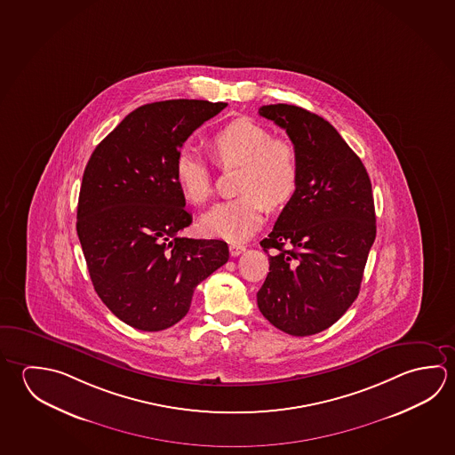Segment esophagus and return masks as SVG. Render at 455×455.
Here are the masks:
<instances>
[{
	"label": "esophagus",
	"mask_w": 455,
	"mask_h": 455,
	"mask_svg": "<svg viewBox=\"0 0 455 455\" xmlns=\"http://www.w3.org/2000/svg\"><path fill=\"white\" fill-rule=\"evenodd\" d=\"M246 251V246L243 244H236V243H231L230 244V254L233 257H238L239 254H243Z\"/></svg>",
	"instance_id": "esophagus-1"
}]
</instances>
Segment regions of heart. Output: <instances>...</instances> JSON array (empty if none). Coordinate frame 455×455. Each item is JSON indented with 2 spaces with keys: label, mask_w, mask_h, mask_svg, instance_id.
I'll return each instance as SVG.
<instances>
[{
  "label": "heart",
  "mask_w": 455,
  "mask_h": 455,
  "mask_svg": "<svg viewBox=\"0 0 455 455\" xmlns=\"http://www.w3.org/2000/svg\"><path fill=\"white\" fill-rule=\"evenodd\" d=\"M211 148L222 164L243 163L241 195L222 201L201 219L211 236L244 241L260 228L268 204L284 206L297 192L300 180V156L294 142L273 137L260 123L238 118L211 137ZM174 177L180 192L193 204H204L212 195V172L208 161L185 145L174 160Z\"/></svg>",
  "instance_id": "heart-1"
}]
</instances>
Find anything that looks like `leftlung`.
<instances>
[{"instance_id": "obj_1", "label": "left lung", "mask_w": 455, "mask_h": 455, "mask_svg": "<svg viewBox=\"0 0 455 455\" xmlns=\"http://www.w3.org/2000/svg\"><path fill=\"white\" fill-rule=\"evenodd\" d=\"M259 115L286 129L300 156V180L260 241L270 271L257 305L286 334H318L358 297L375 239L372 185L329 121L287 104L263 105Z\"/></svg>"}]
</instances>
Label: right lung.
Returning <instances> with one entry per match:
<instances>
[{
  "mask_svg": "<svg viewBox=\"0 0 455 455\" xmlns=\"http://www.w3.org/2000/svg\"><path fill=\"white\" fill-rule=\"evenodd\" d=\"M225 102L163 100L129 113L91 155L76 231L97 295L139 331L174 326L195 287L228 260L220 239L179 236L192 224L174 177L185 140Z\"/></svg>",
  "mask_w": 455,
  "mask_h": 455,
  "instance_id": "obj_1",
  "label": "right lung"
}]
</instances>
